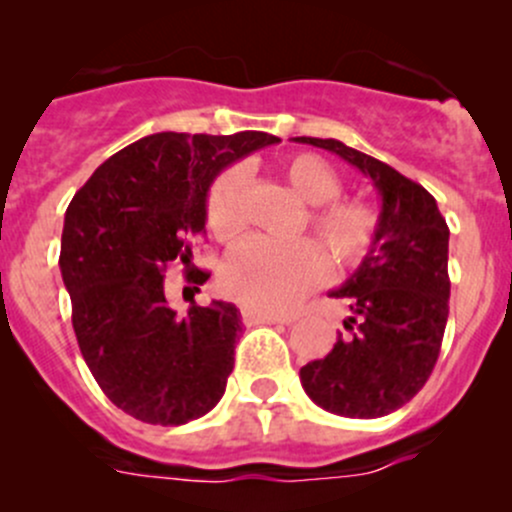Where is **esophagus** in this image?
<instances>
[{"label":"esophagus","instance_id":"esophagus-1","mask_svg":"<svg viewBox=\"0 0 512 512\" xmlns=\"http://www.w3.org/2000/svg\"><path fill=\"white\" fill-rule=\"evenodd\" d=\"M242 322L247 327H255V324H289L292 319L287 317H277V314H267V312H257V309H242Z\"/></svg>","mask_w":512,"mask_h":512}]
</instances>
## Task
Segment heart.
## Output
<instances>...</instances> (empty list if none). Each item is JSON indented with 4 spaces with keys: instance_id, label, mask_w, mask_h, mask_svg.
Here are the masks:
<instances>
[{
    "instance_id": "heart-1",
    "label": "heart",
    "mask_w": 512,
    "mask_h": 512,
    "mask_svg": "<svg viewBox=\"0 0 512 512\" xmlns=\"http://www.w3.org/2000/svg\"><path fill=\"white\" fill-rule=\"evenodd\" d=\"M289 188L312 205L309 227L324 242L337 267H354L374 250L381 230L376 205L356 198H339L342 178L324 158L297 153L282 165ZM245 170L232 165L210 185V230L220 240H232L245 227L242 218ZM329 277V260L312 240L272 242L250 237L225 257L220 287L230 299L257 312H287Z\"/></svg>"
}]
</instances>
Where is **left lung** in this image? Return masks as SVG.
Returning <instances> with one entry per match:
<instances>
[{"label": "left lung", "mask_w": 512, "mask_h": 512, "mask_svg": "<svg viewBox=\"0 0 512 512\" xmlns=\"http://www.w3.org/2000/svg\"><path fill=\"white\" fill-rule=\"evenodd\" d=\"M337 153L381 195V230L359 270L329 297L352 317L324 359L299 369L304 391L324 411L379 418L411 401L431 376L448 322V225L436 200L391 165L334 138H292Z\"/></svg>", "instance_id": "obj_1"}]
</instances>
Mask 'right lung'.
Instances as JSON below:
<instances>
[{
    "mask_svg": "<svg viewBox=\"0 0 512 512\" xmlns=\"http://www.w3.org/2000/svg\"><path fill=\"white\" fill-rule=\"evenodd\" d=\"M280 138L153 133L94 170L66 208L59 267L86 366L128 416L180 426L215 409L235 366L240 309L215 299L178 317L165 270L183 262L200 292L188 237L205 230L215 175Z\"/></svg>",
    "mask_w": 512,
    "mask_h": 512,
    "instance_id": "right-lung-1",
    "label": "right lung"
}]
</instances>
